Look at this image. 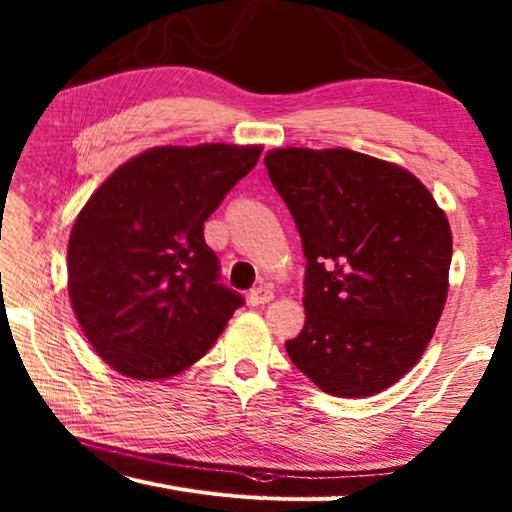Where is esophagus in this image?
<instances>
[{"instance_id":"1","label":"esophagus","mask_w":512,"mask_h":512,"mask_svg":"<svg viewBox=\"0 0 512 512\" xmlns=\"http://www.w3.org/2000/svg\"><path fill=\"white\" fill-rule=\"evenodd\" d=\"M273 290H270V288H262V286H259V288H253V290H250L248 292V303H250V306H264V303H268V301H273Z\"/></svg>"}]
</instances>
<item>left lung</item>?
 Segmentation results:
<instances>
[{"label":"left lung","instance_id":"8db88e82","mask_svg":"<svg viewBox=\"0 0 512 512\" xmlns=\"http://www.w3.org/2000/svg\"><path fill=\"white\" fill-rule=\"evenodd\" d=\"M264 165L306 255L290 361L332 396H374L420 361L440 321L447 215L409 171L352 149L286 147Z\"/></svg>","mask_w":512,"mask_h":512}]
</instances>
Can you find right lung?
<instances>
[{
	"label": "right lung",
	"mask_w": 512,
	"mask_h": 512,
	"mask_svg": "<svg viewBox=\"0 0 512 512\" xmlns=\"http://www.w3.org/2000/svg\"><path fill=\"white\" fill-rule=\"evenodd\" d=\"M259 154L262 147L222 143L149 149L83 206L68 244L70 301L116 372L140 380L180 374L244 306L220 284L204 222Z\"/></svg>",
	"instance_id": "add662e5"
}]
</instances>
